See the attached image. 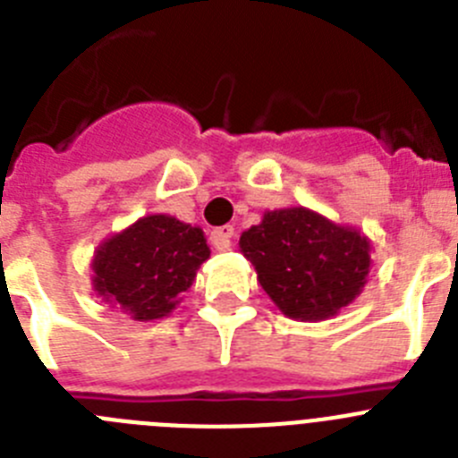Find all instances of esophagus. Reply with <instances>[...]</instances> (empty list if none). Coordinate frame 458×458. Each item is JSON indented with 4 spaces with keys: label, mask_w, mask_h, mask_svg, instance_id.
<instances>
[{
    "label": "esophagus",
    "mask_w": 458,
    "mask_h": 458,
    "mask_svg": "<svg viewBox=\"0 0 458 458\" xmlns=\"http://www.w3.org/2000/svg\"><path fill=\"white\" fill-rule=\"evenodd\" d=\"M232 238H233L232 225L217 226V229H213V232H210V242H213V248H217V250L232 248Z\"/></svg>",
    "instance_id": "esophagus-1"
}]
</instances>
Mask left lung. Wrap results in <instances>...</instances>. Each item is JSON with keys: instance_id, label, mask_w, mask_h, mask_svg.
Returning a JSON list of instances; mask_svg holds the SVG:
<instances>
[{"instance_id": "obj_1", "label": "left lung", "mask_w": 458, "mask_h": 458, "mask_svg": "<svg viewBox=\"0 0 458 458\" xmlns=\"http://www.w3.org/2000/svg\"><path fill=\"white\" fill-rule=\"evenodd\" d=\"M238 245L270 301L295 321H326L351 305L371 266L369 238L302 206L264 213Z\"/></svg>"}]
</instances>
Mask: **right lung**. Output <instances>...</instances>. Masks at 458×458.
<instances>
[{"instance_id": "add662e5", "label": "right lung", "mask_w": 458, "mask_h": 458, "mask_svg": "<svg viewBox=\"0 0 458 458\" xmlns=\"http://www.w3.org/2000/svg\"><path fill=\"white\" fill-rule=\"evenodd\" d=\"M210 257L204 232L172 216H147L93 254V291L135 321L167 317Z\"/></svg>"}]
</instances>
